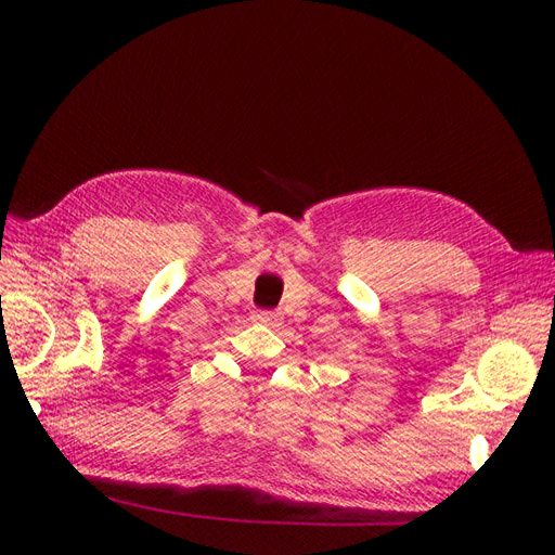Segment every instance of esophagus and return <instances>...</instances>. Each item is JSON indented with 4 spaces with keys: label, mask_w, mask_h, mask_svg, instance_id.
I'll return each mask as SVG.
<instances>
[{
    "label": "esophagus",
    "mask_w": 555,
    "mask_h": 555,
    "mask_svg": "<svg viewBox=\"0 0 555 555\" xmlns=\"http://www.w3.org/2000/svg\"><path fill=\"white\" fill-rule=\"evenodd\" d=\"M255 322H259V324H263V326H280L282 317H280V312H271V310H259V312L255 314Z\"/></svg>",
    "instance_id": "1"
}]
</instances>
